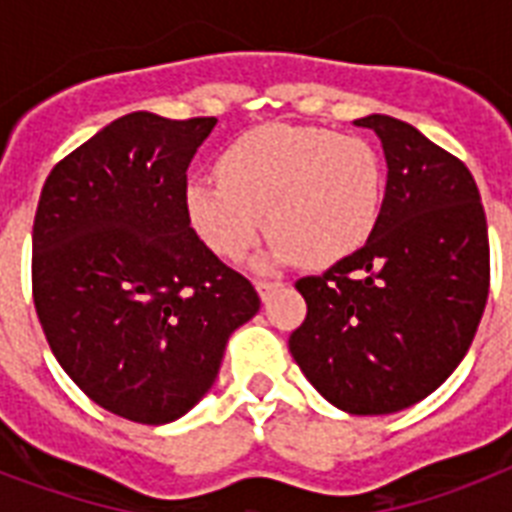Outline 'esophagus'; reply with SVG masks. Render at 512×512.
I'll return each mask as SVG.
<instances>
[{
	"mask_svg": "<svg viewBox=\"0 0 512 512\" xmlns=\"http://www.w3.org/2000/svg\"><path fill=\"white\" fill-rule=\"evenodd\" d=\"M255 287H257V292H260V297H263V300H268V297H271L273 292L281 287V284L279 281H257Z\"/></svg>",
	"mask_w": 512,
	"mask_h": 512,
	"instance_id": "1",
	"label": "esophagus"
}]
</instances>
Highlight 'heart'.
<instances>
[{
	"instance_id": "b5f03b06",
	"label": "heart",
	"mask_w": 512,
	"mask_h": 512,
	"mask_svg": "<svg viewBox=\"0 0 512 512\" xmlns=\"http://www.w3.org/2000/svg\"><path fill=\"white\" fill-rule=\"evenodd\" d=\"M217 170L191 177L183 201L196 236L223 260H241L268 225L263 268L340 263L380 220L382 159L358 135L265 124L233 140Z\"/></svg>"
}]
</instances>
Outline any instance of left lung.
<instances>
[{"label": "left lung", "instance_id": "left-lung-1", "mask_svg": "<svg viewBox=\"0 0 512 512\" xmlns=\"http://www.w3.org/2000/svg\"><path fill=\"white\" fill-rule=\"evenodd\" d=\"M380 138L388 183L372 239L295 284L305 321L289 353L329 404L390 414L457 369L489 297V233L465 164L412 124L356 119Z\"/></svg>", "mask_w": 512, "mask_h": 512}]
</instances>
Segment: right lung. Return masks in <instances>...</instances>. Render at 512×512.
I'll return each mask as SVG.
<instances>
[{"mask_svg":"<svg viewBox=\"0 0 512 512\" xmlns=\"http://www.w3.org/2000/svg\"><path fill=\"white\" fill-rule=\"evenodd\" d=\"M215 124L122 116L55 164L39 196V324L68 377L124 420L164 425L193 409L228 337L260 311L185 215V172Z\"/></svg>","mask_w":512,"mask_h":512,"instance_id":"obj_1","label":"right lung"}]
</instances>
